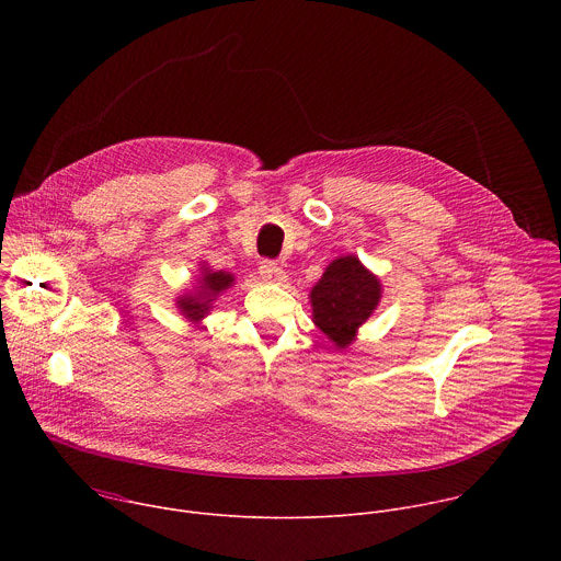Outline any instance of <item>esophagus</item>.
Returning <instances> with one entry per match:
<instances>
[{"instance_id": "obj_1", "label": "esophagus", "mask_w": 561, "mask_h": 561, "mask_svg": "<svg viewBox=\"0 0 561 561\" xmlns=\"http://www.w3.org/2000/svg\"><path fill=\"white\" fill-rule=\"evenodd\" d=\"M260 275L264 282H271V284H282L286 282V273L284 268L277 264V262H271V260H264L260 264Z\"/></svg>"}]
</instances>
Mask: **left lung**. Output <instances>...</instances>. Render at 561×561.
Masks as SVG:
<instances>
[{"mask_svg": "<svg viewBox=\"0 0 561 561\" xmlns=\"http://www.w3.org/2000/svg\"><path fill=\"white\" fill-rule=\"evenodd\" d=\"M379 299V279L355 255L337 257L310 290L312 322L337 348H346Z\"/></svg>", "mask_w": 561, "mask_h": 561, "instance_id": "1", "label": "left lung"}]
</instances>
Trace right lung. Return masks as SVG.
Segmentation results:
<instances>
[{
	"label": "right lung",
	"instance_id": "right-lung-1",
	"mask_svg": "<svg viewBox=\"0 0 561 561\" xmlns=\"http://www.w3.org/2000/svg\"><path fill=\"white\" fill-rule=\"evenodd\" d=\"M199 286H195L193 290L184 293L178 297V308L180 312L191 319V322H199L208 314V310L213 308V301L232 286L234 277L226 271H213L210 266H202V275H199Z\"/></svg>",
	"mask_w": 561,
	"mask_h": 561
}]
</instances>
